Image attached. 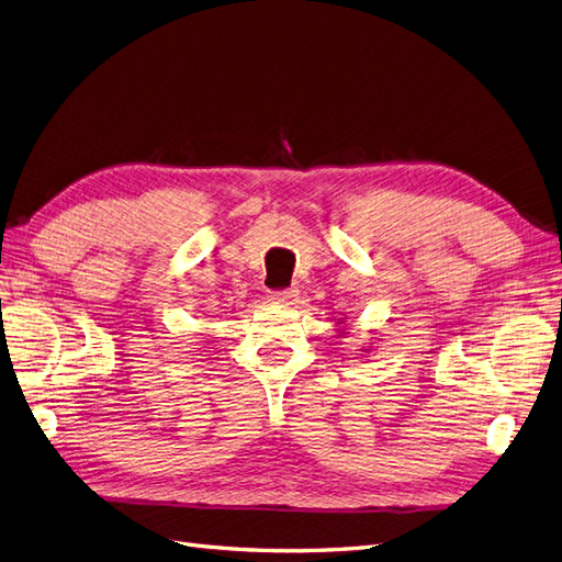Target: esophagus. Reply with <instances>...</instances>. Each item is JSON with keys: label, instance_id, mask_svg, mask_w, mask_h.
<instances>
[{"label": "esophagus", "instance_id": "esophagus-1", "mask_svg": "<svg viewBox=\"0 0 562 562\" xmlns=\"http://www.w3.org/2000/svg\"><path fill=\"white\" fill-rule=\"evenodd\" d=\"M297 297H300L297 288H285V291H274L269 295V300L277 302V304H295Z\"/></svg>", "mask_w": 562, "mask_h": 562}]
</instances>
